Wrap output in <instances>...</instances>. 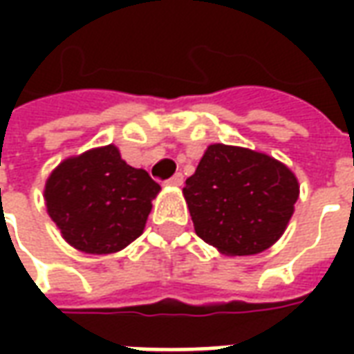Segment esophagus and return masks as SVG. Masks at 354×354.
Returning <instances> with one entry per match:
<instances>
[{
	"instance_id": "esophagus-1",
	"label": "esophagus",
	"mask_w": 354,
	"mask_h": 354,
	"mask_svg": "<svg viewBox=\"0 0 354 354\" xmlns=\"http://www.w3.org/2000/svg\"><path fill=\"white\" fill-rule=\"evenodd\" d=\"M167 184H169V185H174V187H180V185L184 184V176H182L180 172H176V174H174V176L170 178V180H169V182H167Z\"/></svg>"
}]
</instances>
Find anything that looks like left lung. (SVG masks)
<instances>
[{"label": "left lung", "mask_w": 354, "mask_h": 354, "mask_svg": "<svg viewBox=\"0 0 354 354\" xmlns=\"http://www.w3.org/2000/svg\"><path fill=\"white\" fill-rule=\"evenodd\" d=\"M184 197L193 227L223 256H254L288 227L299 197L296 174L274 157L248 147L210 144Z\"/></svg>", "instance_id": "left-lung-1"}]
</instances>
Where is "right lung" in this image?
<instances>
[{
	"label": "right lung",
	"mask_w": 354,
	"mask_h": 354,
	"mask_svg": "<svg viewBox=\"0 0 354 354\" xmlns=\"http://www.w3.org/2000/svg\"><path fill=\"white\" fill-rule=\"evenodd\" d=\"M159 192L146 170L127 165L109 144L64 159L47 178L43 197L66 243L100 256L123 250L144 233Z\"/></svg>",
	"instance_id": "1"
}]
</instances>
